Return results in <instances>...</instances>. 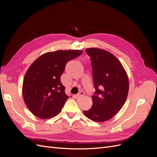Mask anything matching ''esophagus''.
I'll list each match as a JSON object with an SVG mask.
<instances>
[{"label":"esophagus","instance_id":"obj_1","mask_svg":"<svg viewBox=\"0 0 157 157\" xmlns=\"http://www.w3.org/2000/svg\"><path fill=\"white\" fill-rule=\"evenodd\" d=\"M84 92L83 91H80V92L77 95V96L78 98H80V97H81V96H84Z\"/></svg>","mask_w":157,"mask_h":157}]
</instances>
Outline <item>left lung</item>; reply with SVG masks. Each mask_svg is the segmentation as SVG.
I'll return each instance as SVG.
<instances>
[{
	"label": "left lung",
	"instance_id": "8db88e82",
	"mask_svg": "<svg viewBox=\"0 0 157 157\" xmlns=\"http://www.w3.org/2000/svg\"><path fill=\"white\" fill-rule=\"evenodd\" d=\"M92 61L96 92L92 106L84 111L86 117L94 122L111 119L119 111L127 99L129 82L121 63L110 52L97 48L86 49Z\"/></svg>",
	"mask_w": 157,
	"mask_h": 157
}]
</instances>
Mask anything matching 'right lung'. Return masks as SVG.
I'll return each mask as SVG.
<instances>
[{"label": "right lung", "mask_w": 157, "mask_h": 157, "mask_svg": "<svg viewBox=\"0 0 157 157\" xmlns=\"http://www.w3.org/2000/svg\"><path fill=\"white\" fill-rule=\"evenodd\" d=\"M81 50H58L40 56L28 69L22 93L30 111L42 119L58 115L69 98L60 77L69 61L81 55Z\"/></svg>", "instance_id": "obj_1"}]
</instances>
